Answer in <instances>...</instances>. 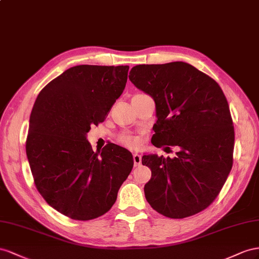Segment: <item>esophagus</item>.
<instances>
[{
    "label": "esophagus",
    "instance_id": "esophagus-1",
    "mask_svg": "<svg viewBox=\"0 0 259 259\" xmlns=\"http://www.w3.org/2000/svg\"><path fill=\"white\" fill-rule=\"evenodd\" d=\"M134 161H135V166H141V161H142V156L138 153L134 154Z\"/></svg>",
    "mask_w": 259,
    "mask_h": 259
}]
</instances>
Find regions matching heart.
Segmentation results:
<instances>
[{
	"label": "heart",
	"instance_id": "b5f03b06",
	"mask_svg": "<svg viewBox=\"0 0 259 259\" xmlns=\"http://www.w3.org/2000/svg\"><path fill=\"white\" fill-rule=\"evenodd\" d=\"M119 142L124 146L130 147V149H135L140 145V140L136 137L132 136H122L119 138Z\"/></svg>",
	"mask_w": 259,
	"mask_h": 259
}]
</instances>
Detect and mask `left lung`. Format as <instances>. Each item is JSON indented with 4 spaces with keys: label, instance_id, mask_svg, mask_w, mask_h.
<instances>
[{
    "label": "left lung",
    "instance_id": "left-lung-1",
    "mask_svg": "<svg viewBox=\"0 0 259 259\" xmlns=\"http://www.w3.org/2000/svg\"><path fill=\"white\" fill-rule=\"evenodd\" d=\"M129 79L156 104L153 145L180 149L174 158L143 155L142 165L152 171L146 201L169 218L196 215L215 201L233 164L234 128L225 94L183 62L138 65Z\"/></svg>",
    "mask_w": 259,
    "mask_h": 259
}]
</instances>
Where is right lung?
Returning <instances> with one entry per match:
<instances>
[{
  "instance_id": "obj_1",
  "label": "right lung",
  "mask_w": 259,
  "mask_h": 259,
  "mask_svg": "<svg viewBox=\"0 0 259 259\" xmlns=\"http://www.w3.org/2000/svg\"><path fill=\"white\" fill-rule=\"evenodd\" d=\"M129 66L79 65L39 93L30 115L26 153L36 190L75 220L106 213L134 167L132 154L114 143L93 152L87 134L105 120L124 90Z\"/></svg>"
}]
</instances>
